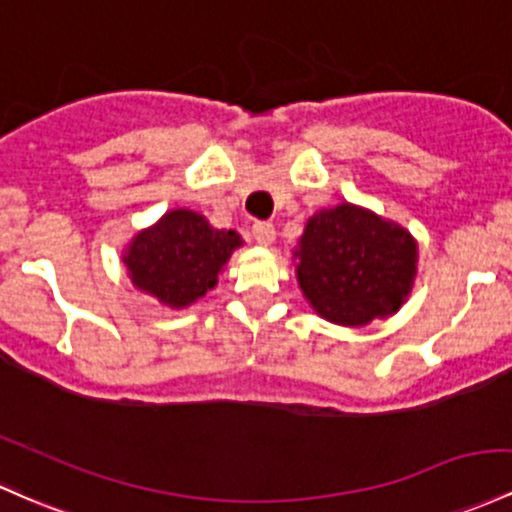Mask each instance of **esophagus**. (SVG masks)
I'll use <instances>...</instances> for the list:
<instances>
[{
    "mask_svg": "<svg viewBox=\"0 0 512 512\" xmlns=\"http://www.w3.org/2000/svg\"><path fill=\"white\" fill-rule=\"evenodd\" d=\"M252 238H255L257 245L269 247L274 243V238H277V230H274L272 223L260 221V223H255V226H252Z\"/></svg>",
    "mask_w": 512,
    "mask_h": 512,
    "instance_id": "obj_1",
    "label": "esophagus"
}]
</instances>
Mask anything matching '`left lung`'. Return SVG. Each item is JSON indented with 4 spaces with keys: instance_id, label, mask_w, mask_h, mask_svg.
I'll list each match as a JSON object with an SVG mask.
<instances>
[{
    "instance_id": "1",
    "label": "left lung",
    "mask_w": 512,
    "mask_h": 512,
    "mask_svg": "<svg viewBox=\"0 0 512 512\" xmlns=\"http://www.w3.org/2000/svg\"><path fill=\"white\" fill-rule=\"evenodd\" d=\"M294 260L308 306L330 323L362 328L408 301L418 243L401 223L345 201L308 218Z\"/></svg>"
}]
</instances>
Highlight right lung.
Segmentation results:
<instances>
[{"mask_svg": "<svg viewBox=\"0 0 512 512\" xmlns=\"http://www.w3.org/2000/svg\"><path fill=\"white\" fill-rule=\"evenodd\" d=\"M240 245L243 238L235 230L213 228L199 211L172 209L133 235L121 260L138 291L179 311L218 284Z\"/></svg>", "mask_w": 512, "mask_h": 512, "instance_id": "obj_1", "label": "right lung"}]
</instances>
